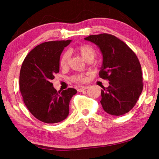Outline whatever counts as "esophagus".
Returning a JSON list of instances; mask_svg holds the SVG:
<instances>
[{
    "label": "esophagus",
    "mask_w": 159,
    "mask_h": 159,
    "mask_svg": "<svg viewBox=\"0 0 159 159\" xmlns=\"http://www.w3.org/2000/svg\"><path fill=\"white\" fill-rule=\"evenodd\" d=\"M88 88H89L88 86H80V87L77 88V90L78 92H83V91L87 90Z\"/></svg>",
    "instance_id": "1"
}]
</instances>
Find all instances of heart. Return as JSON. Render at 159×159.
Instances as JSON below:
<instances>
[{"label": "heart", "instance_id": "heart-1", "mask_svg": "<svg viewBox=\"0 0 159 159\" xmlns=\"http://www.w3.org/2000/svg\"><path fill=\"white\" fill-rule=\"evenodd\" d=\"M75 50L81 56L83 59L85 61L93 60V59L95 57L96 55V50L93 46L88 44H82L76 48ZM69 52L68 51H66L62 53L60 59V66L61 68H66L68 66L69 60ZM72 81L76 83H83L86 81L87 77L85 74H75L71 77Z\"/></svg>", "mask_w": 159, "mask_h": 159}]
</instances>
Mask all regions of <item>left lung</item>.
<instances>
[{
    "label": "left lung",
    "instance_id": "8db88e82",
    "mask_svg": "<svg viewBox=\"0 0 159 159\" xmlns=\"http://www.w3.org/2000/svg\"><path fill=\"white\" fill-rule=\"evenodd\" d=\"M86 41L94 43L103 55L99 77L109 85L101 91V104L107 113L120 116L135 105L143 89L141 65L133 50L121 40L109 34L90 35Z\"/></svg>",
    "mask_w": 159,
    "mask_h": 159
}]
</instances>
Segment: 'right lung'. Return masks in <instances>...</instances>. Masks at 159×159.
I'll use <instances>...</instances> for the list:
<instances>
[{
  "label": "right lung",
  "instance_id": "right-lung-1",
  "mask_svg": "<svg viewBox=\"0 0 159 159\" xmlns=\"http://www.w3.org/2000/svg\"><path fill=\"white\" fill-rule=\"evenodd\" d=\"M71 40L45 42L29 52L21 64L20 88L29 111L38 120L56 123L68 116L69 102L77 93L68 88L57 91L51 80L60 71V58Z\"/></svg>",
  "mask_w": 159,
  "mask_h": 159
}]
</instances>
